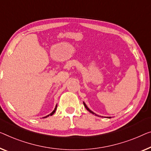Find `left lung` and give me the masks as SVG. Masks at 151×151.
I'll return each instance as SVG.
<instances>
[{
  "label": "left lung",
  "instance_id": "8db88e82",
  "mask_svg": "<svg viewBox=\"0 0 151 151\" xmlns=\"http://www.w3.org/2000/svg\"><path fill=\"white\" fill-rule=\"evenodd\" d=\"M83 104H84V106H85V108H86V109L87 110V111H88L89 112H91V113H92V114H95V113H93V112H92V111H91V110H89V109H88V107H87V106H86V104H85L84 102H83ZM95 115H96V116H98V115H97V114H95ZM107 118H108V117H107ZM109 118H111V117H109Z\"/></svg>",
  "mask_w": 151,
  "mask_h": 151
}]
</instances>
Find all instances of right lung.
<instances>
[{
  "mask_svg": "<svg viewBox=\"0 0 151 151\" xmlns=\"http://www.w3.org/2000/svg\"><path fill=\"white\" fill-rule=\"evenodd\" d=\"M56 109H57V106H55V109H54V111L52 112H51V113L50 114H49V115H53V114H54V113H55V111H56ZM49 115H47V116H45V117L44 118H46V117H47V116H48Z\"/></svg>",
  "mask_w": 151,
  "mask_h": 151,
  "instance_id": "obj_1",
  "label": "right lung"
}]
</instances>
